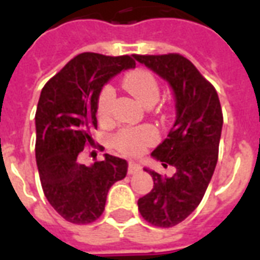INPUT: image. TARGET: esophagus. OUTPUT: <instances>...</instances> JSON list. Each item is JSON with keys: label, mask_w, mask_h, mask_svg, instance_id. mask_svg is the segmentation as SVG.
Returning <instances> with one entry per match:
<instances>
[{"label": "esophagus", "mask_w": 260, "mask_h": 260, "mask_svg": "<svg viewBox=\"0 0 260 260\" xmlns=\"http://www.w3.org/2000/svg\"><path fill=\"white\" fill-rule=\"evenodd\" d=\"M139 171H140V166L136 165L135 162H129V165H128V174H129V175H134V174L139 173Z\"/></svg>", "instance_id": "obj_1"}]
</instances>
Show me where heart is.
Returning <instances> with one entry per match:
<instances>
[{"label": "heart", "instance_id": "b5f03b06", "mask_svg": "<svg viewBox=\"0 0 260 260\" xmlns=\"http://www.w3.org/2000/svg\"><path fill=\"white\" fill-rule=\"evenodd\" d=\"M122 86L125 87L143 106L151 108L159 100L160 89L158 81L147 70H135L125 75L122 79ZM114 91L112 87L106 86L98 98L97 116L101 122H106L110 116V106L113 102ZM158 140V132L150 125L138 128H125L118 131L113 138V146L121 154L128 156L140 155L147 147Z\"/></svg>", "mask_w": 260, "mask_h": 260}]
</instances>
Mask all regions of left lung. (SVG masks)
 <instances>
[{
    "label": "left lung",
    "instance_id": "obj_1",
    "mask_svg": "<svg viewBox=\"0 0 260 260\" xmlns=\"http://www.w3.org/2000/svg\"><path fill=\"white\" fill-rule=\"evenodd\" d=\"M134 58L167 81L175 97V122L167 139L151 155L177 171L169 178L144 169L154 179V187L138 201L144 220L155 226L170 228L200 205L212 179L221 138V105L213 85L185 56L167 54Z\"/></svg>",
    "mask_w": 260,
    "mask_h": 260
}]
</instances>
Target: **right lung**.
<instances>
[{
  "mask_svg": "<svg viewBox=\"0 0 260 260\" xmlns=\"http://www.w3.org/2000/svg\"><path fill=\"white\" fill-rule=\"evenodd\" d=\"M135 66L128 55L83 52L40 93L35 116L39 177L51 206L73 224L95 221L105 209L110 186L126 175L124 159L105 154L104 160L85 166L78 155L86 144H93L91 131L97 129V104L104 85Z\"/></svg>",
  "mask_w": 260,
  "mask_h": 260,
  "instance_id": "right-lung-1",
  "label": "right lung"
}]
</instances>
